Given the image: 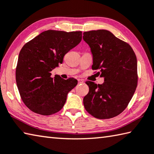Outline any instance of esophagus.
Listing matches in <instances>:
<instances>
[{
  "instance_id": "esophagus-1",
  "label": "esophagus",
  "mask_w": 154,
  "mask_h": 154,
  "mask_svg": "<svg viewBox=\"0 0 154 154\" xmlns=\"http://www.w3.org/2000/svg\"><path fill=\"white\" fill-rule=\"evenodd\" d=\"M77 81H78V83H83V79H78Z\"/></svg>"
}]
</instances>
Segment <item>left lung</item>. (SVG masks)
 Listing matches in <instances>:
<instances>
[{
    "mask_svg": "<svg viewBox=\"0 0 154 154\" xmlns=\"http://www.w3.org/2000/svg\"><path fill=\"white\" fill-rule=\"evenodd\" d=\"M83 40L93 55L92 69H100L102 84L87 81L89 92L83 105L95 118L107 119L127 108L137 85V62L129 44L105 29L83 33Z\"/></svg>",
    "mask_w": 154,
    "mask_h": 154,
    "instance_id": "obj_1",
    "label": "left lung"
}]
</instances>
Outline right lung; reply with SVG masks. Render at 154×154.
I'll use <instances>...</instances> for the list:
<instances>
[{
    "mask_svg": "<svg viewBox=\"0 0 154 154\" xmlns=\"http://www.w3.org/2000/svg\"><path fill=\"white\" fill-rule=\"evenodd\" d=\"M82 39V32L47 30L23 46L16 67V82L21 99L29 110L48 116L63 108L77 80L63 79L58 75L52 78L50 72L62 64L64 56Z\"/></svg>",
    "mask_w": 154,
    "mask_h": 154,
    "instance_id": "obj_1",
    "label": "right lung"
}]
</instances>
